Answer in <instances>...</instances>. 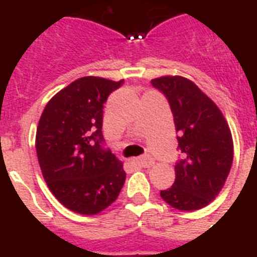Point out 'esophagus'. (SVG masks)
<instances>
[{"mask_svg":"<svg viewBox=\"0 0 257 257\" xmlns=\"http://www.w3.org/2000/svg\"><path fill=\"white\" fill-rule=\"evenodd\" d=\"M137 163L138 164H141L142 167H151L154 164V159L150 155H144L141 156V158H138Z\"/></svg>","mask_w":257,"mask_h":257,"instance_id":"34e87169","label":"esophagus"}]
</instances>
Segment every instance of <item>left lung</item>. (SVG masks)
I'll return each instance as SVG.
<instances>
[{"label": "left lung", "mask_w": 257, "mask_h": 257, "mask_svg": "<svg viewBox=\"0 0 257 257\" xmlns=\"http://www.w3.org/2000/svg\"><path fill=\"white\" fill-rule=\"evenodd\" d=\"M171 106L182 159L175 167L176 180L160 191L166 203L180 211H195L215 199L233 164V138L216 103L191 80L162 76L151 80Z\"/></svg>", "instance_id": "obj_1"}]
</instances>
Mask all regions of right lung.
Here are the masks:
<instances>
[{"label": "right lung", "instance_id": "add662e5", "mask_svg": "<svg viewBox=\"0 0 257 257\" xmlns=\"http://www.w3.org/2000/svg\"><path fill=\"white\" fill-rule=\"evenodd\" d=\"M122 82L80 77L58 91L40 117L36 151L44 180L76 213L97 215L106 209L125 182L122 163L102 147L103 103Z\"/></svg>", "mask_w": 257, "mask_h": 257}]
</instances>
